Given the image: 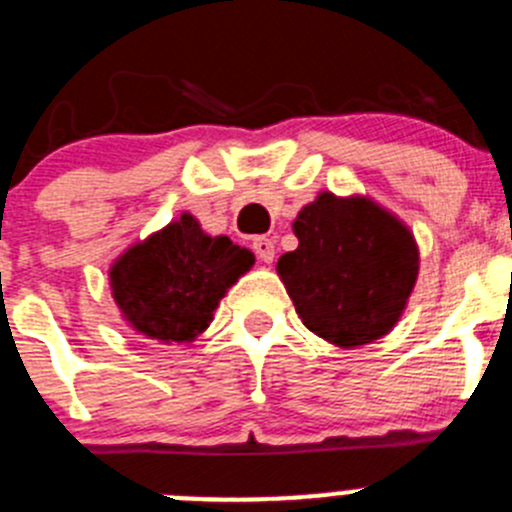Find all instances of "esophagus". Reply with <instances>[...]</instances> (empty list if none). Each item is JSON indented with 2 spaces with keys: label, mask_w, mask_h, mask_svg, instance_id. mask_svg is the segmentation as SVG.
I'll list each match as a JSON object with an SVG mask.
<instances>
[{
  "label": "esophagus",
  "mask_w": 512,
  "mask_h": 512,
  "mask_svg": "<svg viewBox=\"0 0 512 512\" xmlns=\"http://www.w3.org/2000/svg\"><path fill=\"white\" fill-rule=\"evenodd\" d=\"M251 249H254V254L261 258L263 263H271L273 256H276V246H273V241L268 239V236H256V239L251 241Z\"/></svg>",
  "instance_id": "1"
}]
</instances>
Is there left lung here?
<instances>
[{"label": "left lung", "mask_w": 512, "mask_h": 512, "mask_svg": "<svg viewBox=\"0 0 512 512\" xmlns=\"http://www.w3.org/2000/svg\"><path fill=\"white\" fill-rule=\"evenodd\" d=\"M278 276L303 326L343 348L386 336L418 276L413 234L368 199L321 194L293 221Z\"/></svg>", "instance_id": "8db88e82"}]
</instances>
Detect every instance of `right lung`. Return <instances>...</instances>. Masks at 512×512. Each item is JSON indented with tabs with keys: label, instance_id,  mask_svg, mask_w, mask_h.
Wrapping results in <instances>:
<instances>
[{
	"label": "right lung",
	"instance_id": "obj_1",
	"mask_svg": "<svg viewBox=\"0 0 512 512\" xmlns=\"http://www.w3.org/2000/svg\"><path fill=\"white\" fill-rule=\"evenodd\" d=\"M254 266V254L226 236H206L199 221H179L136 244L111 266L116 306L144 336L194 341L211 323L226 288Z\"/></svg>",
	"mask_w": 512,
	"mask_h": 512
}]
</instances>
